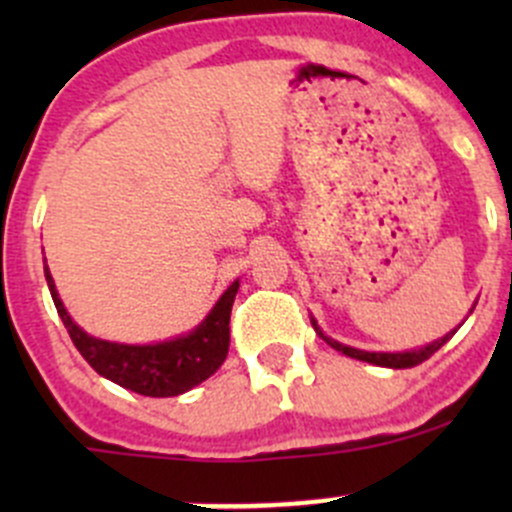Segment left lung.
<instances>
[{
  "instance_id": "8db88e82",
  "label": "left lung",
  "mask_w": 512,
  "mask_h": 512,
  "mask_svg": "<svg viewBox=\"0 0 512 512\" xmlns=\"http://www.w3.org/2000/svg\"><path fill=\"white\" fill-rule=\"evenodd\" d=\"M312 324H314V329H317V334H319V337H322L324 342L329 344V347H332V349H337V352H342V354L352 356V359H359V361H369V364H376V366H389V369H411V366L421 364V361H426L428 356H433V354H436L438 349H441L443 344H446L448 339H451V334L456 332V329H453L451 334H446V337H443V339H438V342L428 344V347L414 349V352L384 354V352H361V349H354V347H344V344H339V342H334V339L324 337V334H322V329L317 327V322H314V319H312Z\"/></svg>"
}]
</instances>
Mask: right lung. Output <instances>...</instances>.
Segmentation results:
<instances>
[{"mask_svg": "<svg viewBox=\"0 0 512 512\" xmlns=\"http://www.w3.org/2000/svg\"><path fill=\"white\" fill-rule=\"evenodd\" d=\"M44 275L49 282L56 312H59L74 347L98 374L111 379L113 384L123 386V389L153 396V399L178 396L210 379L225 361L227 349H230V312L240 282H232L227 287V292L210 309L203 324L188 337L148 344V347H133V344L103 342V339L89 337L84 329L76 327L74 319L64 309V302L59 299L49 267H44Z\"/></svg>", "mask_w": 512, "mask_h": 512, "instance_id": "add662e5", "label": "right lung"}]
</instances>
